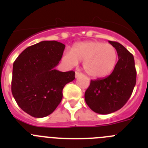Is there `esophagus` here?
Segmentation results:
<instances>
[{
	"label": "esophagus",
	"instance_id": "esophagus-1",
	"mask_svg": "<svg viewBox=\"0 0 148 148\" xmlns=\"http://www.w3.org/2000/svg\"><path fill=\"white\" fill-rule=\"evenodd\" d=\"M81 73H79V72H75V78H77V77H78L79 75H80Z\"/></svg>",
	"mask_w": 148,
	"mask_h": 148
}]
</instances>
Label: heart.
Here are the masks:
<instances>
[{"label":"heart","mask_w":148,"mask_h":148,"mask_svg":"<svg viewBox=\"0 0 148 148\" xmlns=\"http://www.w3.org/2000/svg\"><path fill=\"white\" fill-rule=\"evenodd\" d=\"M62 61L71 67L76 66L78 62H84V70L89 76L100 78L109 75L114 70L117 62V53L111 44L89 40L75 44L72 53L64 52Z\"/></svg>","instance_id":"heart-1"}]
</instances>
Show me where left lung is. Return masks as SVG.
I'll list each match as a JSON object with an SVG mask.
<instances>
[{"mask_svg": "<svg viewBox=\"0 0 148 148\" xmlns=\"http://www.w3.org/2000/svg\"><path fill=\"white\" fill-rule=\"evenodd\" d=\"M118 53L113 73L104 78L91 80L84 94L89 108L99 114H109L121 109L130 99L136 82L134 58L123 45L109 40Z\"/></svg>", "mask_w": 148, "mask_h": 148, "instance_id": "left-lung-1", "label": "left lung"}]
</instances>
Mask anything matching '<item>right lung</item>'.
<instances>
[{
  "label": "right lung",
  "mask_w": 148,
  "mask_h": 148,
  "mask_svg": "<svg viewBox=\"0 0 148 148\" xmlns=\"http://www.w3.org/2000/svg\"><path fill=\"white\" fill-rule=\"evenodd\" d=\"M65 45L44 40L30 46L13 64L12 93L18 105L35 118L49 116L63 97V88L75 79V72H61L56 66Z\"/></svg>",
  "instance_id": "right-lung-1"
}]
</instances>
